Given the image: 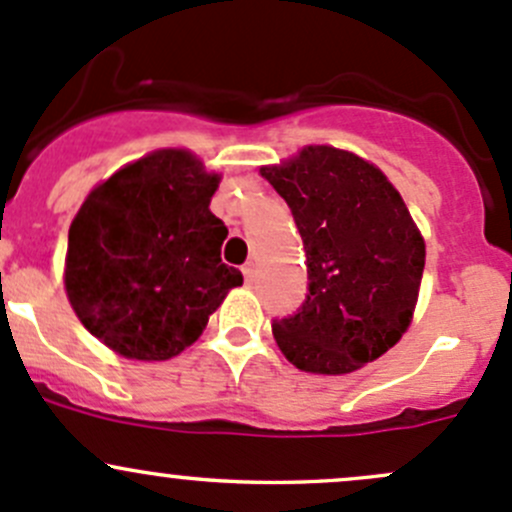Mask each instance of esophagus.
I'll list each match as a JSON object with an SVG mask.
<instances>
[{
	"instance_id": "esophagus-1",
	"label": "esophagus",
	"mask_w": 512,
	"mask_h": 512,
	"mask_svg": "<svg viewBox=\"0 0 512 512\" xmlns=\"http://www.w3.org/2000/svg\"><path fill=\"white\" fill-rule=\"evenodd\" d=\"M242 275H245V282L250 285V282L255 280V262H247V265H242Z\"/></svg>"
}]
</instances>
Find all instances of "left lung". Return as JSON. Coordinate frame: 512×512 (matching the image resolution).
I'll return each mask as SVG.
<instances>
[{"instance_id":"8db88e82","label":"left lung","mask_w":512,"mask_h":512,"mask_svg":"<svg viewBox=\"0 0 512 512\" xmlns=\"http://www.w3.org/2000/svg\"><path fill=\"white\" fill-rule=\"evenodd\" d=\"M262 175L285 198L307 252V297L272 319L277 347L312 374L379 359L409 327L426 262L399 190L364 158L329 146Z\"/></svg>"}]
</instances>
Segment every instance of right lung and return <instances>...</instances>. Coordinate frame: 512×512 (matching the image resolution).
Instances as JSON below:
<instances>
[{
	"label": "right lung",
	"instance_id": "1",
	"mask_svg": "<svg viewBox=\"0 0 512 512\" xmlns=\"http://www.w3.org/2000/svg\"><path fill=\"white\" fill-rule=\"evenodd\" d=\"M218 175L188 151H156L91 190L69 227L64 285L81 324L128 359L160 361L203 334L232 287L210 213Z\"/></svg>",
	"mask_w": 512,
	"mask_h": 512
}]
</instances>
